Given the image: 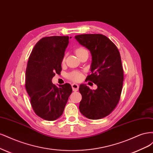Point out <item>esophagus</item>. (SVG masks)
I'll use <instances>...</instances> for the list:
<instances>
[{"label": "esophagus", "mask_w": 153, "mask_h": 153, "mask_svg": "<svg viewBox=\"0 0 153 153\" xmlns=\"http://www.w3.org/2000/svg\"><path fill=\"white\" fill-rule=\"evenodd\" d=\"M72 88L73 91H77L79 89V85L77 84L76 83H73L72 84Z\"/></svg>", "instance_id": "1"}]
</instances>
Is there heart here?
<instances>
[{"mask_svg": "<svg viewBox=\"0 0 153 153\" xmlns=\"http://www.w3.org/2000/svg\"><path fill=\"white\" fill-rule=\"evenodd\" d=\"M85 50H85V49L82 48H79L77 49L76 51V55H77L78 53H79L80 52H81L82 51H85ZM82 77V74L80 73L79 72L74 71V72H72L70 73L69 74H68V78H69L71 80H72L73 81H76V82H78V81H81Z\"/></svg>", "mask_w": 153, "mask_h": 153, "instance_id": "1", "label": "heart"}]
</instances>
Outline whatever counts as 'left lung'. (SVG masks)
Wrapping results in <instances>:
<instances>
[{"mask_svg": "<svg viewBox=\"0 0 153 153\" xmlns=\"http://www.w3.org/2000/svg\"><path fill=\"white\" fill-rule=\"evenodd\" d=\"M75 39L90 51L91 74L86 79L97 86L95 90L84 84L79 86L82 100L79 108L88 119L99 120L110 114L120 99L124 79L120 54L102 34H81Z\"/></svg>", "mask_w": 153, "mask_h": 153, "instance_id": "left-lung-1", "label": "left lung"}]
</instances>
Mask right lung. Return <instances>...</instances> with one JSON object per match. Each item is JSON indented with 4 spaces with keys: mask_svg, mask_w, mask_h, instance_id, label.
<instances>
[{
    "mask_svg": "<svg viewBox=\"0 0 153 153\" xmlns=\"http://www.w3.org/2000/svg\"><path fill=\"white\" fill-rule=\"evenodd\" d=\"M68 39V36L42 38L28 58L25 72L26 90L34 112L48 121L56 120L62 116L72 91L70 84L57 87L52 83L55 74H58L62 71Z\"/></svg>",
    "mask_w": 153,
    "mask_h": 153,
    "instance_id": "right-lung-1",
    "label": "right lung"
}]
</instances>
